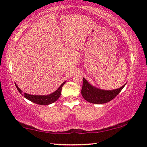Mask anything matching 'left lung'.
<instances>
[{
	"label": "left lung",
	"instance_id": "left-lung-1",
	"mask_svg": "<svg viewBox=\"0 0 147 147\" xmlns=\"http://www.w3.org/2000/svg\"><path fill=\"white\" fill-rule=\"evenodd\" d=\"M126 84L115 90H102L91 85L85 78H83L82 95L84 99L90 103L97 104L107 103L113 100L121 92Z\"/></svg>",
	"mask_w": 147,
	"mask_h": 147
}]
</instances>
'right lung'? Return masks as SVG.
Returning a JSON list of instances; mask_svg holds the SVG:
<instances>
[{
    "instance_id": "1",
    "label": "right lung",
    "mask_w": 147,
    "mask_h": 147,
    "mask_svg": "<svg viewBox=\"0 0 147 147\" xmlns=\"http://www.w3.org/2000/svg\"><path fill=\"white\" fill-rule=\"evenodd\" d=\"M65 82L66 81L64 82L57 90H55L53 93L48 94V95H31V94L27 93L22 94L23 91L18 87L16 83L15 86L17 88L18 91L20 92V94L23 95L26 99L30 100V101L33 102V103L39 104V105H49V104H51L53 103L54 102L57 101V100L60 97V95L61 94L62 87H63V86L65 84Z\"/></svg>"
}]
</instances>
